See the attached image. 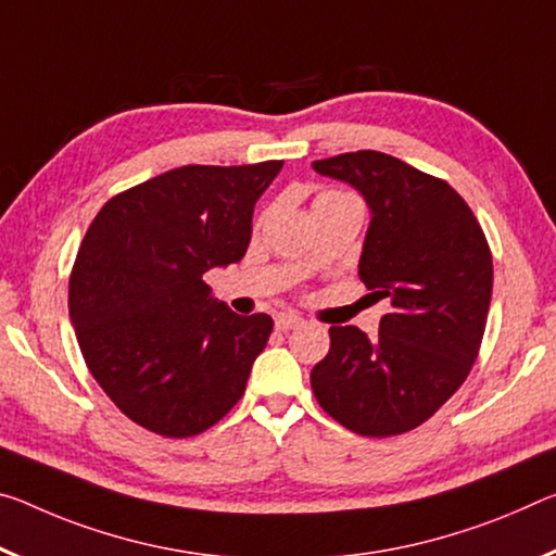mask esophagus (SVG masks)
<instances>
[{"label":"esophagus","instance_id":"obj_1","mask_svg":"<svg viewBox=\"0 0 556 556\" xmlns=\"http://www.w3.org/2000/svg\"><path fill=\"white\" fill-rule=\"evenodd\" d=\"M275 324L279 331H292V329H299V326H304V319L296 314H279Z\"/></svg>","mask_w":556,"mask_h":556}]
</instances>
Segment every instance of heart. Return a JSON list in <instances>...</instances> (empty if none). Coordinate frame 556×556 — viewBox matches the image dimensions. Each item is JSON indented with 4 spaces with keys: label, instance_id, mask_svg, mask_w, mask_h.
Segmentation results:
<instances>
[{
    "label": "heart",
    "instance_id": "heart-1",
    "mask_svg": "<svg viewBox=\"0 0 556 556\" xmlns=\"http://www.w3.org/2000/svg\"><path fill=\"white\" fill-rule=\"evenodd\" d=\"M339 195H343V192H339V190H321L319 195H316V200H324V198H339Z\"/></svg>",
    "mask_w": 556,
    "mask_h": 556
}]
</instances>
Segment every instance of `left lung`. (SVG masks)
<instances>
[{
	"label": "left lung",
	"mask_w": 556,
	"mask_h": 556,
	"mask_svg": "<svg viewBox=\"0 0 556 556\" xmlns=\"http://www.w3.org/2000/svg\"><path fill=\"white\" fill-rule=\"evenodd\" d=\"M371 207L358 277L389 299L378 337L331 326V349L312 368L316 401L368 438L418 428L472 371L488 324L492 252L478 217L443 178L378 151L314 161Z\"/></svg>",
	"instance_id": "1"
}]
</instances>
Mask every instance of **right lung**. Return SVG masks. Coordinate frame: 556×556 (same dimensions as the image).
Instances as JSON below:
<instances>
[{"instance_id":"right-lung-1","label":"right lung","mask_w":556,"mask_h":556,"mask_svg":"<svg viewBox=\"0 0 556 556\" xmlns=\"http://www.w3.org/2000/svg\"><path fill=\"white\" fill-rule=\"evenodd\" d=\"M281 165L175 167L113 195L88 225L68 277L78 349L151 433L198 435L242 399L275 321L213 302L202 275L244 257L254 202Z\"/></svg>"}]
</instances>
